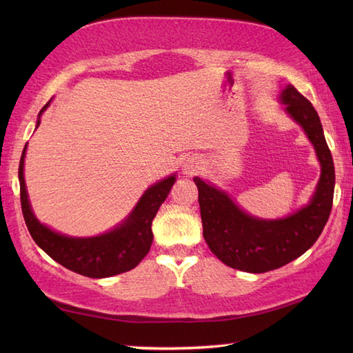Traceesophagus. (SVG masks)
Returning a JSON list of instances; mask_svg holds the SVG:
<instances>
[{
    "label": "esophagus",
    "instance_id": "1",
    "mask_svg": "<svg viewBox=\"0 0 353 353\" xmlns=\"http://www.w3.org/2000/svg\"><path fill=\"white\" fill-rule=\"evenodd\" d=\"M182 170H183L185 174H188V176L196 174V172L200 170V167H199V161H197V159H194V157H188V159H186V161L183 162V167H182Z\"/></svg>",
    "mask_w": 353,
    "mask_h": 353
}]
</instances>
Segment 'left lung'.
Masks as SVG:
<instances>
[{"label": "left lung", "mask_w": 353, "mask_h": 353, "mask_svg": "<svg viewBox=\"0 0 353 353\" xmlns=\"http://www.w3.org/2000/svg\"><path fill=\"white\" fill-rule=\"evenodd\" d=\"M279 101L306 133L321 167L308 205L285 219L262 220L243 211L228 192L194 177L209 249L226 265L247 273H265L301 256L317 241L332 209L335 170L319 114L292 85L282 89Z\"/></svg>", "instance_id": "left-lung-1"}]
</instances>
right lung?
Returning a JSON list of instances; mask_svg holds the SVG:
<instances>
[{
    "instance_id": "right-lung-1",
    "label": "right lung",
    "mask_w": 353,
    "mask_h": 353,
    "mask_svg": "<svg viewBox=\"0 0 353 353\" xmlns=\"http://www.w3.org/2000/svg\"><path fill=\"white\" fill-rule=\"evenodd\" d=\"M48 106L50 103L45 104L39 112L36 127H39L41 115ZM26 150L27 145L22 150L18 171L22 215L34 243L50 258L74 273L94 279L129 272L144 259L153 243L152 221L168 197L176 182V174L165 177L147 188L129 216L106 234L86 238L68 236L45 226L33 214L24 181Z\"/></svg>"
}]
</instances>
